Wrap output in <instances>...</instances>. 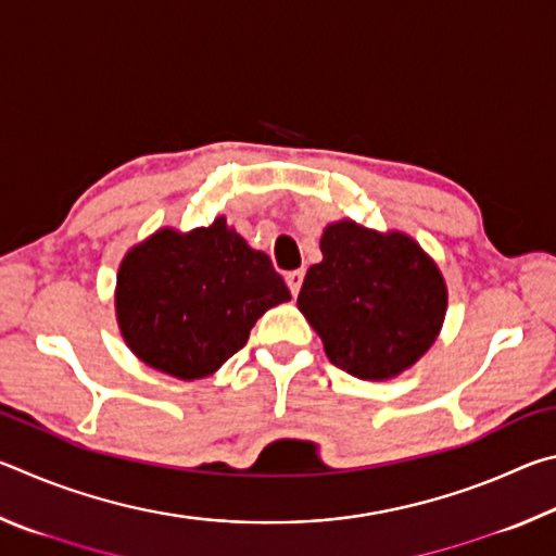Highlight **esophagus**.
<instances>
[{"label":"esophagus","mask_w":556,"mask_h":556,"mask_svg":"<svg viewBox=\"0 0 556 556\" xmlns=\"http://www.w3.org/2000/svg\"><path fill=\"white\" fill-rule=\"evenodd\" d=\"M287 279V287H289V291L291 294H299V289H301V281H304V269H294V271H289V275L285 277Z\"/></svg>","instance_id":"1"}]
</instances>
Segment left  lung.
I'll list each match as a JSON object with an SVG mask.
<instances>
[{"instance_id": "1", "label": "left lung", "mask_w": 556, "mask_h": 556, "mask_svg": "<svg viewBox=\"0 0 556 556\" xmlns=\"http://www.w3.org/2000/svg\"><path fill=\"white\" fill-rule=\"evenodd\" d=\"M321 252L296 304L321 336L328 361L361 380H388L412 368L446 316V281L437 262L409 235L353 220L328 225Z\"/></svg>"}]
</instances>
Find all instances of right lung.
I'll use <instances>...</instances> for the list:
<instances>
[{"label":"right lung","mask_w":556,"mask_h":556,"mask_svg":"<svg viewBox=\"0 0 556 556\" xmlns=\"http://www.w3.org/2000/svg\"><path fill=\"white\" fill-rule=\"evenodd\" d=\"M289 299L265 252L215 218L208 228H162L135 244L117 271L115 312L139 361L199 380L248 343L267 308Z\"/></svg>","instance_id":"obj_1"}]
</instances>
